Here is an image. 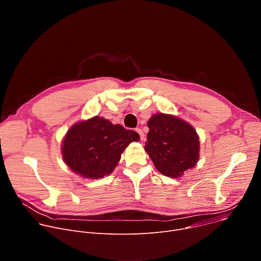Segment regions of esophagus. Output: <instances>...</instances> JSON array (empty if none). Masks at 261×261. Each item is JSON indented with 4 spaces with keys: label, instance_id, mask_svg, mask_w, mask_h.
I'll use <instances>...</instances> for the list:
<instances>
[{
    "label": "esophagus",
    "instance_id": "1",
    "mask_svg": "<svg viewBox=\"0 0 261 261\" xmlns=\"http://www.w3.org/2000/svg\"><path fill=\"white\" fill-rule=\"evenodd\" d=\"M135 131L139 134V136H140V140H143V139H144V134H143V132L141 131V129L136 128V129H135Z\"/></svg>",
    "mask_w": 261,
    "mask_h": 261
}]
</instances>
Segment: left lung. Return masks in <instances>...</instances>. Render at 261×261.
Segmentation results:
<instances>
[{
	"label": "left lung",
	"instance_id": "8db88e82",
	"mask_svg": "<svg viewBox=\"0 0 261 261\" xmlns=\"http://www.w3.org/2000/svg\"><path fill=\"white\" fill-rule=\"evenodd\" d=\"M147 127L150 131L144 150L159 172L177 178L196 165L199 137L189 123L171 115L156 114Z\"/></svg>",
	"mask_w": 261,
	"mask_h": 261
}]
</instances>
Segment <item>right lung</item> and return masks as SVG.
I'll return each mask as SVG.
<instances>
[{"label": "right lung", "instance_id": "right-lung-1", "mask_svg": "<svg viewBox=\"0 0 261 261\" xmlns=\"http://www.w3.org/2000/svg\"><path fill=\"white\" fill-rule=\"evenodd\" d=\"M138 139L135 131L96 116L68 130L62 155L73 172L87 178H100L114 171L125 148Z\"/></svg>", "mask_w": 261, "mask_h": 261}]
</instances>
